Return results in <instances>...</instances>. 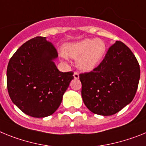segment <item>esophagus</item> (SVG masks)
Listing matches in <instances>:
<instances>
[{"label":"esophagus","mask_w":146,"mask_h":146,"mask_svg":"<svg viewBox=\"0 0 146 146\" xmlns=\"http://www.w3.org/2000/svg\"><path fill=\"white\" fill-rule=\"evenodd\" d=\"M73 77H74V78H76V79H78V78H79V74H78V73L74 72V73H73Z\"/></svg>","instance_id":"obj_1"}]
</instances>
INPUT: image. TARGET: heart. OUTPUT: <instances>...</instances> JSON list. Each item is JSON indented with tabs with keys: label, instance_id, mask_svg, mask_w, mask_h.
I'll list each match as a JSON object with an SVG mask.
<instances>
[{
	"label": "heart",
	"instance_id": "heart-1",
	"mask_svg": "<svg viewBox=\"0 0 146 146\" xmlns=\"http://www.w3.org/2000/svg\"><path fill=\"white\" fill-rule=\"evenodd\" d=\"M106 46L101 39H84L67 43L63 47L66 56L76 59L77 67L83 71H91L101 63L106 53Z\"/></svg>",
	"mask_w": 146,
	"mask_h": 146
}]
</instances>
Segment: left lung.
Returning <instances> with one entry per match:
<instances>
[{
	"mask_svg": "<svg viewBox=\"0 0 146 146\" xmlns=\"http://www.w3.org/2000/svg\"><path fill=\"white\" fill-rule=\"evenodd\" d=\"M140 65L124 43L116 41L97 68L82 73V96L92 112L109 116L130 104L140 80Z\"/></svg>",
	"mask_w": 146,
	"mask_h": 146,
	"instance_id": "left-lung-1",
	"label": "left lung"
}]
</instances>
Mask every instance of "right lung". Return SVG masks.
<instances>
[{"instance_id": "1", "label": "right lung", "mask_w": 146, "mask_h": 146, "mask_svg": "<svg viewBox=\"0 0 146 146\" xmlns=\"http://www.w3.org/2000/svg\"><path fill=\"white\" fill-rule=\"evenodd\" d=\"M55 47L46 37L36 36L17 49L9 62L7 89L12 101L34 117L54 113L73 79V73L60 72L54 60Z\"/></svg>"}]
</instances>
